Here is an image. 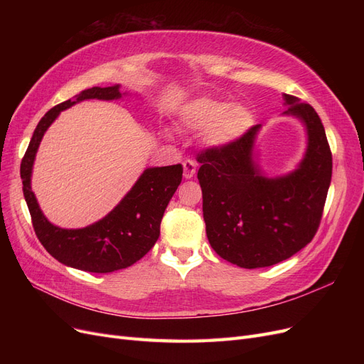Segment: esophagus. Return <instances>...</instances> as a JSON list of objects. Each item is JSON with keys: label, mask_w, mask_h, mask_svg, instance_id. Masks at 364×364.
<instances>
[{"label": "esophagus", "mask_w": 364, "mask_h": 364, "mask_svg": "<svg viewBox=\"0 0 364 364\" xmlns=\"http://www.w3.org/2000/svg\"><path fill=\"white\" fill-rule=\"evenodd\" d=\"M196 168H197L196 161H193V159H185V161H183V178H185V179L194 178Z\"/></svg>", "instance_id": "1"}]
</instances>
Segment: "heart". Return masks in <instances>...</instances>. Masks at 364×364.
I'll return each instance as SVG.
<instances>
[{
	"mask_svg": "<svg viewBox=\"0 0 364 364\" xmlns=\"http://www.w3.org/2000/svg\"><path fill=\"white\" fill-rule=\"evenodd\" d=\"M182 124L193 132H206L213 147H225L243 136L253 124V115L243 105L229 106L214 98H197L181 114Z\"/></svg>",
	"mask_w": 364,
	"mask_h": 364,
	"instance_id": "heart-1",
	"label": "heart"
}]
</instances>
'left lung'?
<instances>
[{"mask_svg":"<svg viewBox=\"0 0 364 364\" xmlns=\"http://www.w3.org/2000/svg\"><path fill=\"white\" fill-rule=\"evenodd\" d=\"M287 111L306 129V151L297 168L266 178L253 161L261 124L225 147L197 155L209 245L223 259L245 269L269 267L305 247L321 225L333 174L321 118L299 98L284 94Z\"/></svg>","mask_w":364,"mask_h":364,"instance_id":"obj_1","label":"left lung"}]
</instances>
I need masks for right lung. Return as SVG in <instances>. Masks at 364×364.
Wrapping results in <instances>:
<instances>
[{"label": "right lung", "mask_w": 364, "mask_h": 364, "mask_svg": "<svg viewBox=\"0 0 364 364\" xmlns=\"http://www.w3.org/2000/svg\"><path fill=\"white\" fill-rule=\"evenodd\" d=\"M121 95L119 85L94 86L75 95V100L54 106L41 118L21 162L23 191L41 245L65 266L85 272H115L132 266L144 257L159 238L165 208L182 181L183 168L181 164L147 168L111 213L82 229L54 226L42 214L35 193L31 191V170L43 134L62 111L77 102L90 98L117 100Z\"/></svg>", "instance_id": "1"}]
</instances>
